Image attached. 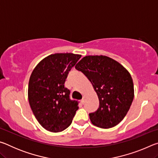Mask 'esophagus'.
<instances>
[{"label":"esophagus","mask_w":158,"mask_h":158,"mask_svg":"<svg viewBox=\"0 0 158 158\" xmlns=\"http://www.w3.org/2000/svg\"><path fill=\"white\" fill-rule=\"evenodd\" d=\"M86 100H87V98L85 97V96H84V97H83V99L81 100L82 104H85V102H86Z\"/></svg>","instance_id":"esophagus-1"}]
</instances>
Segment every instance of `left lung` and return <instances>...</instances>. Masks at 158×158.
<instances>
[{
    "label": "left lung",
    "mask_w": 158,
    "mask_h": 158,
    "mask_svg": "<svg viewBox=\"0 0 158 158\" xmlns=\"http://www.w3.org/2000/svg\"><path fill=\"white\" fill-rule=\"evenodd\" d=\"M75 68L91 82L100 102L98 109L89 114L92 123L100 128L116 126L129 111L134 99L133 81L121 63L106 56H86Z\"/></svg>",
    "instance_id": "left-lung-1"
}]
</instances>
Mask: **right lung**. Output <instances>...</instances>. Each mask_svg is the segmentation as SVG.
I'll return each mask as SVG.
<instances>
[{"mask_svg":"<svg viewBox=\"0 0 158 158\" xmlns=\"http://www.w3.org/2000/svg\"><path fill=\"white\" fill-rule=\"evenodd\" d=\"M81 55L72 53L51 54L35 66L29 79L28 98L37 121L52 132L65 130L79 109L78 102L69 98L64 86L69 71Z\"/></svg>","mask_w":158,"mask_h":158,"instance_id":"obj_1","label":"right lung"}]
</instances>
